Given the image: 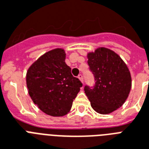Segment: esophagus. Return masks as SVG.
Wrapping results in <instances>:
<instances>
[{
    "mask_svg": "<svg viewBox=\"0 0 149 149\" xmlns=\"http://www.w3.org/2000/svg\"><path fill=\"white\" fill-rule=\"evenodd\" d=\"M78 78L80 79V81H81L82 83H84V77H83V75L79 74V76H78Z\"/></svg>",
    "mask_w": 149,
    "mask_h": 149,
    "instance_id": "esophagus-1",
    "label": "esophagus"
}]
</instances>
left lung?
Here are the masks:
<instances>
[{
    "label": "left lung",
    "instance_id": "1",
    "mask_svg": "<svg viewBox=\"0 0 149 149\" xmlns=\"http://www.w3.org/2000/svg\"><path fill=\"white\" fill-rule=\"evenodd\" d=\"M89 69L95 84L84 86V91L92 108L107 114L122 106L132 87L128 68L120 57L112 50L99 48L87 56Z\"/></svg>",
    "mask_w": 149,
    "mask_h": 149
}]
</instances>
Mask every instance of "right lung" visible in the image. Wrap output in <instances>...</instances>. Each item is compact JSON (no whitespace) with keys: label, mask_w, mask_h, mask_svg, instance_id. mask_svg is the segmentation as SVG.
Returning a JSON list of instances; mask_svg holds the SVG:
<instances>
[{"label":"right lung","mask_w":149,"mask_h":149,"mask_svg":"<svg viewBox=\"0 0 149 149\" xmlns=\"http://www.w3.org/2000/svg\"><path fill=\"white\" fill-rule=\"evenodd\" d=\"M62 49L51 50L35 62L27 72L26 83L31 100L44 113L64 116L83 86L65 63Z\"/></svg>","instance_id":"right-lung-1"}]
</instances>
